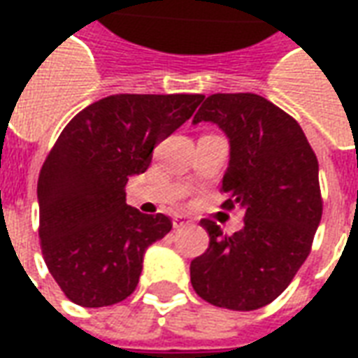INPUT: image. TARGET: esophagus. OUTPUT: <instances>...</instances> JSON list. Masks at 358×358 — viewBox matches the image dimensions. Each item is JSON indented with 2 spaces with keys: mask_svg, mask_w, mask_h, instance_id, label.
Here are the masks:
<instances>
[{
  "mask_svg": "<svg viewBox=\"0 0 358 358\" xmlns=\"http://www.w3.org/2000/svg\"><path fill=\"white\" fill-rule=\"evenodd\" d=\"M192 224V220L187 217H174L172 218V226L174 228H184V226H189Z\"/></svg>",
  "mask_w": 358,
  "mask_h": 358,
  "instance_id": "34e87169",
  "label": "esophagus"
}]
</instances>
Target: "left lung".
<instances>
[{
    "instance_id": "1",
    "label": "left lung",
    "mask_w": 358,
    "mask_h": 358,
    "mask_svg": "<svg viewBox=\"0 0 358 358\" xmlns=\"http://www.w3.org/2000/svg\"><path fill=\"white\" fill-rule=\"evenodd\" d=\"M230 140L222 209H243L226 236L203 218L209 249L189 264L195 293L210 305L255 310L289 285L310 253L322 218L318 161L297 120L257 94H213L195 113Z\"/></svg>"
}]
</instances>
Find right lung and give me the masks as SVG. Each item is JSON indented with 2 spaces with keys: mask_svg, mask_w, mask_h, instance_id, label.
Masks as SVG:
<instances>
[{
  "mask_svg": "<svg viewBox=\"0 0 358 358\" xmlns=\"http://www.w3.org/2000/svg\"><path fill=\"white\" fill-rule=\"evenodd\" d=\"M199 94H117L65 126L38 178L43 261L80 307L124 301L140 280L145 249L171 232V218L126 205L130 176L194 115Z\"/></svg>",
  "mask_w": 358,
  "mask_h": 358,
  "instance_id": "obj_1",
  "label": "right lung"
}]
</instances>
